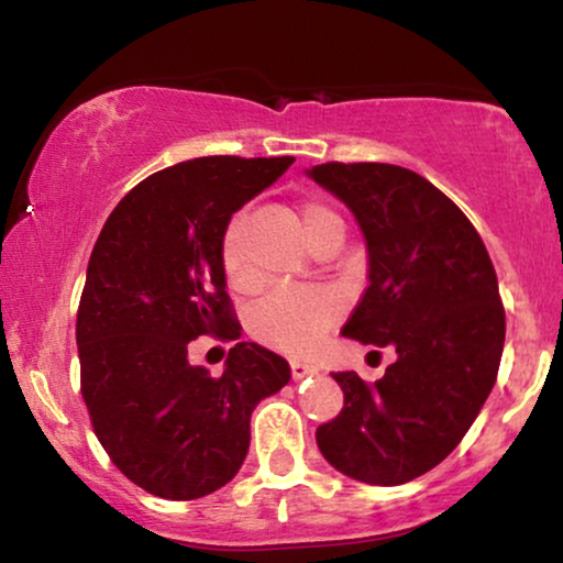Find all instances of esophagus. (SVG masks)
<instances>
[{
    "label": "esophagus",
    "mask_w": 563,
    "mask_h": 563,
    "mask_svg": "<svg viewBox=\"0 0 563 563\" xmlns=\"http://www.w3.org/2000/svg\"><path fill=\"white\" fill-rule=\"evenodd\" d=\"M319 368L311 366V364H301V361H290V376L294 379H306V376H317Z\"/></svg>",
    "instance_id": "obj_1"
}]
</instances>
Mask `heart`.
<instances>
[{
  "label": "heart",
  "instance_id": "obj_1",
  "mask_svg": "<svg viewBox=\"0 0 563 563\" xmlns=\"http://www.w3.org/2000/svg\"><path fill=\"white\" fill-rule=\"evenodd\" d=\"M301 223L309 244L322 233L327 225H343L340 218L322 202L301 205ZM220 262H223L225 280L233 288L244 290L254 286V267L249 262L244 220L233 218L220 241ZM338 319V303L322 290H280L265 298L252 311L249 327L260 343L273 345L286 353H309L322 334Z\"/></svg>",
  "mask_w": 563,
  "mask_h": 563
}]
</instances>
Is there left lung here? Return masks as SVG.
Instances as JSON below:
<instances>
[{
    "instance_id": "obj_1",
    "label": "left lung",
    "mask_w": 563,
    "mask_h": 563,
    "mask_svg": "<svg viewBox=\"0 0 563 563\" xmlns=\"http://www.w3.org/2000/svg\"><path fill=\"white\" fill-rule=\"evenodd\" d=\"M306 176L347 205L366 239L368 288L343 334L397 353L374 384L332 374L345 405L317 429L319 452L347 478L400 486L460 444L494 389L507 330L499 280L465 212L416 170L322 163Z\"/></svg>"
}]
</instances>
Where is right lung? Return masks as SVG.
I'll list each match as a JSON object with an SVG mask.
<instances>
[{"mask_svg": "<svg viewBox=\"0 0 563 563\" xmlns=\"http://www.w3.org/2000/svg\"><path fill=\"white\" fill-rule=\"evenodd\" d=\"M294 161L208 155L163 168L124 195L92 246L77 309L82 397L113 465L161 499L225 486L254 408L290 379L288 361L257 343L233 345L223 376H210L189 364V343L241 338L220 241Z\"/></svg>", "mask_w": 563, "mask_h": 563, "instance_id": "right-lung-1", "label": "right lung"}]
</instances>
